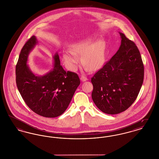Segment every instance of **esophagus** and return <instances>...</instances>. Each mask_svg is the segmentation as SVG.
Listing matches in <instances>:
<instances>
[{
	"label": "esophagus",
	"mask_w": 159,
	"mask_h": 159,
	"mask_svg": "<svg viewBox=\"0 0 159 159\" xmlns=\"http://www.w3.org/2000/svg\"><path fill=\"white\" fill-rule=\"evenodd\" d=\"M80 80H81L82 82H85V81H86V80H88V79H87V77H85V76H82L80 77Z\"/></svg>",
	"instance_id": "obj_1"
}]
</instances>
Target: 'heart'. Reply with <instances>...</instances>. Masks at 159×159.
<instances>
[{
    "instance_id": "heart-1",
    "label": "heart",
    "mask_w": 159,
    "mask_h": 159,
    "mask_svg": "<svg viewBox=\"0 0 159 159\" xmlns=\"http://www.w3.org/2000/svg\"><path fill=\"white\" fill-rule=\"evenodd\" d=\"M78 55H82V62L87 70L96 71L101 68L106 61V45L102 40L93 42L88 38L74 44L71 51L64 54L65 63L71 70H76L80 63Z\"/></svg>"
}]
</instances>
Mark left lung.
<instances>
[{"instance_id": "8db88e82", "label": "left lung", "mask_w": 159, "mask_h": 159, "mask_svg": "<svg viewBox=\"0 0 159 159\" xmlns=\"http://www.w3.org/2000/svg\"><path fill=\"white\" fill-rule=\"evenodd\" d=\"M121 45L91 78L92 98L103 113L116 114L135 101L143 83L144 64L135 43L119 33Z\"/></svg>"}]
</instances>
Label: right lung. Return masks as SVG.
I'll return each mask as SVG.
<instances>
[{"label":"right lung","instance_id":"add662e5","mask_svg":"<svg viewBox=\"0 0 159 159\" xmlns=\"http://www.w3.org/2000/svg\"><path fill=\"white\" fill-rule=\"evenodd\" d=\"M37 43L36 36H33L21 51L15 69L16 86L33 111L43 117H56L67 108L80 79L75 73L63 69L57 53L53 56V69L43 76L35 75L27 62L29 54Z\"/></svg>","mask_w":159,"mask_h":159}]
</instances>
